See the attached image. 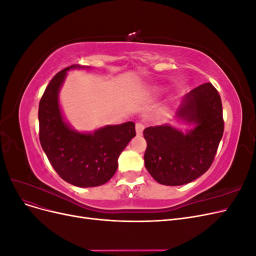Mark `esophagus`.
Wrapping results in <instances>:
<instances>
[{"label": "esophagus", "mask_w": 256, "mask_h": 256, "mask_svg": "<svg viewBox=\"0 0 256 256\" xmlns=\"http://www.w3.org/2000/svg\"><path fill=\"white\" fill-rule=\"evenodd\" d=\"M143 130H144V126L140 122H136V132L138 136H142L143 134Z\"/></svg>", "instance_id": "1"}]
</instances>
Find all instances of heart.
I'll return each instance as SVG.
<instances>
[{
  "instance_id": "1",
  "label": "heart",
  "mask_w": 256,
  "mask_h": 256,
  "mask_svg": "<svg viewBox=\"0 0 256 256\" xmlns=\"http://www.w3.org/2000/svg\"><path fill=\"white\" fill-rule=\"evenodd\" d=\"M166 90V88L164 86H152L146 90V95L150 97H158L164 94Z\"/></svg>"
}]
</instances>
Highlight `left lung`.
I'll list each match as a JSON object with an SVG mask.
<instances>
[{
  "label": "left lung",
  "mask_w": 256,
  "mask_h": 256,
  "mask_svg": "<svg viewBox=\"0 0 256 256\" xmlns=\"http://www.w3.org/2000/svg\"><path fill=\"white\" fill-rule=\"evenodd\" d=\"M174 118L189 126L182 131L168 124L144 130L145 168L157 182L182 186L210 168L223 136L222 104L212 83L184 97Z\"/></svg>",
  "instance_id": "left-lung-1"
}]
</instances>
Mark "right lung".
<instances>
[{
    "instance_id": "obj_1",
    "label": "right lung",
    "mask_w": 256,
    "mask_h": 256,
    "mask_svg": "<svg viewBox=\"0 0 256 256\" xmlns=\"http://www.w3.org/2000/svg\"><path fill=\"white\" fill-rule=\"evenodd\" d=\"M90 66L72 65L56 74L40 102V141L56 173L76 187H97L109 182L118 170V160L131 138L136 125L127 122L94 131H78L69 124L60 104V92L67 72Z\"/></svg>"
}]
</instances>
